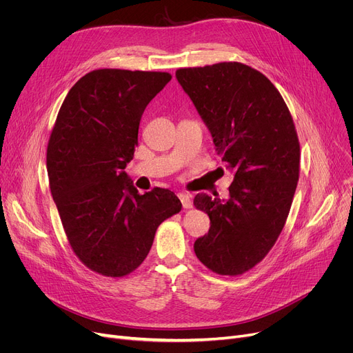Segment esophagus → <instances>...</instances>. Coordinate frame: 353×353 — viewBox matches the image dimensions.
<instances>
[{"label":"esophagus","mask_w":353,"mask_h":353,"mask_svg":"<svg viewBox=\"0 0 353 353\" xmlns=\"http://www.w3.org/2000/svg\"><path fill=\"white\" fill-rule=\"evenodd\" d=\"M179 199L181 201V205L184 209H190L193 206V200H192V194L189 193H179Z\"/></svg>","instance_id":"34e87169"}]
</instances>
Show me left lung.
I'll return each mask as SVG.
<instances>
[{"mask_svg":"<svg viewBox=\"0 0 353 353\" xmlns=\"http://www.w3.org/2000/svg\"><path fill=\"white\" fill-rule=\"evenodd\" d=\"M176 79L234 174L229 199L194 197L210 219L194 253L219 274H242L273 248L292 206L301 159L292 116L270 80L242 63L180 68Z\"/></svg>","mask_w":353,"mask_h":353,"instance_id":"8db88e82","label":"left lung"}]
</instances>
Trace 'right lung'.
Wrapping results in <instances>:
<instances>
[{
  "instance_id": "obj_1",
  "label": "right lung",
  "mask_w": 353,
  "mask_h": 353,
  "mask_svg": "<svg viewBox=\"0 0 353 353\" xmlns=\"http://www.w3.org/2000/svg\"><path fill=\"white\" fill-rule=\"evenodd\" d=\"M170 80L169 72L94 70L71 87L52 127V199L74 253L103 276L136 270L161 221L181 210L173 192L156 188L140 194L124 172L147 104Z\"/></svg>"
}]
</instances>
